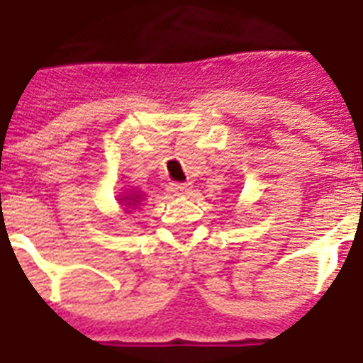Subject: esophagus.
I'll list each match as a JSON object with an SVG mask.
<instances>
[{
	"label": "esophagus",
	"instance_id": "obj_1",
	"mask_svg": "<svg viewBox=\"0 0 363 363\" xmlns=\"http://www.w3.org/2000/svg\"><path fill=\"white\" fill-rule=\"evenodd\" d=\"M191 189V185L189 184H172V191L176 193L178 196H184L187 195Z\"/></svg>",
	"mask_w": 363,
	"mask_h": 363
}]
</instances>
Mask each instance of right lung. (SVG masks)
I'll return each mask as SVG.
<instances>
[{
  "instance_id": "add662e5",
  "label": "right lung",
  "mask_w": 363,
  "mask_h": 363,
  "mask_svg": "<svg viewBox=\"0 0 363 363\" xmlns=\"http://www.w3.org/2000/svg\"><path fill=\"white\" fill-rule=\"evenodd\" d=\"M117 201H119L121 206H125L126 213H130L132 210H138V208L142 206L143 201H145V195H143L142 191L123 189L121 195L117 196Z\"/></svg>"
}]
</instances>
